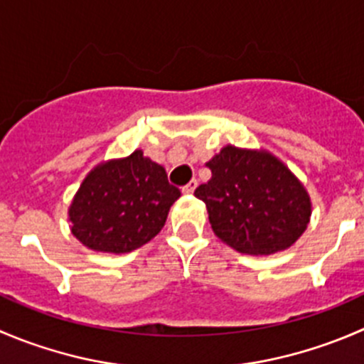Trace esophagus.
<instances>
[{"instance_id":"obj_1","label":"esophagus","mask_w":364,"mask_h":364,"mask_svg":"<svg viewBox=\"0 0 364 364\" xmlns=\"http://www.w3.org/2000/svg\"><path fill=\"white\" fill-rule=\"evenodd\" d=\"M196 186H197V181H196V179H192V181H190L188 185H185V186H183V188H181V192L185 193V196H192V193H193V190H196Z\"/></svg>"}]
</instances>
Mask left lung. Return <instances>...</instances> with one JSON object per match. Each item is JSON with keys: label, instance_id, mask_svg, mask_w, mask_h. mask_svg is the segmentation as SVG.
Listing matches in <instances>:
<instances>
[{"label": "left lung", "instance_id": "left-lung-1", "mask_svg": "<svg viewBox=\"0 0 364 364\" xmlns=\"http://www.w3.org/2000/svg\"><path fill=\"white\" fill-rule=\"evenodd\" d=\"M196 190L215 235L242 254L268 256L294 245L311 218V199L297 176L264 149L225 146Z\"/></svg>", "mask_w": 364, "mask_h": 364}]
</instances>
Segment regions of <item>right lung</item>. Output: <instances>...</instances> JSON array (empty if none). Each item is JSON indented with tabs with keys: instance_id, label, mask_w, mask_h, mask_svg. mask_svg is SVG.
Masks as SVG:
<instances>
[{
	"instance_id": "add662e5",
	"label": "right lung",
	"mask_w": 364,
	"mask_h": 364,
	"mask_svg": "<svg viewBox=\"0 0 364 364\" xmlns=\"http://www.w3.org/2000/svg\"><path fill=\"white\" fill-rule=\"evenodd\" d=\"M179 197L165 168L136 149L85 176L69 206L70 232L96 252H132L161 231Z\"/></svg>"
}]
</instances>
